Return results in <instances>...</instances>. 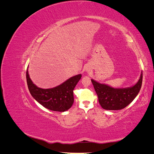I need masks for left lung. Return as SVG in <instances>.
I'll return each mask as SVG.
<instances>
[{
	"label": "left lung",
	"instance_id": "obj_1",
	"mask_svg": "<svg viewBox=\"0 0 154 154\" xmlns=\"http://www.w3.org/2000/svg\"><path fill=\"white\" fill-rule=\"evenodd\" d=\"M142 81L143 72L136 85L125 88H114L91 80L100 105L105 110H111L123 109L131 103L141 89Z\"/></svg>",
	"mask_w": 154,
	"mask_h": 154
}]
</instances>
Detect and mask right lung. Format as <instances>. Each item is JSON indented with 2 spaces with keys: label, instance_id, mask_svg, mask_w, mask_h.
<instances>
[{
  "label": "right lung",
  "instance_id": "add662e5",
  "mask_svg": "<svg viewBox=\"0 0 154 154\" xmlns=\"http://www.w3.org/2000/svg\"><path fill=\"white\" fill-rule=\"evenodd\" d=\"M81 77L82 74H78L57 87L44 89L32 82L27 69L26 71L27 87L31 96L45 108L57 112H65L72 106L74 103L73 90Z\"/></svg>",
  "mask_w": 154,
  "mask_h": 154
}]
</instances>
